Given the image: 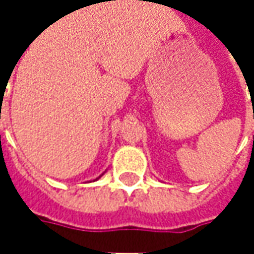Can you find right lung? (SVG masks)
I'll list each match as a JSON object with an SVG mask.
<instances>
[{"instance_id":"obj_1","label":"right lung","mask_w":254,"mask_h":254,"mask_svg":"<svg viewBox=\"0 0 254 254\" xmlns=\"http://www.w3.org/2000/svg\"><path fill=\"white\" fill-rule=\"evenodd\" d=\"M102 175H103V174H102ZM99 178H100V177H99ZM99 178H97V180H99Z\"/></svg>"}]
</instances>
